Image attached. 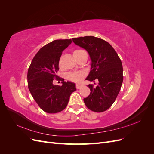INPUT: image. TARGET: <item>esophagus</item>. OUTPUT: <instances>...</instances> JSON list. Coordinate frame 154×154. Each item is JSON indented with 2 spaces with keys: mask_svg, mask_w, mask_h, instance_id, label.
Masks as SVG:
<instances>
[{
  "mask_svg": "<svg viewBox=\"0 0 154 154\" xmlns=\"http://www.w3.org/2000/svg\"><path fill=\"white\" fill-rule=\"evenodd\" d=\"M76 87V88H78V89H80V88H81L83 87V85H80V84H77Z\"/></svg>",
  "mask_w": 154,
  "mask_h": 154,
  "instance_id": "obj_1",
  "label": "esophagus"
}]
</instances>
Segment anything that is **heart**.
I'll return each instance as SVG.
<instances>
[{"label": "heart", "mask_w": 154, "mask_h": 154, "mask_svg": "<svg viewBox=\"0 0 154 154\" xmlns=\"http://www.w3.org/2000/svg\"><path fill=\"white\" fill-rule=\"evenodd\" d=\"M81 51H82V50H75L73 52V55H76V54L81 52ZM83 76H84V73L83 72H72L69 75V79L72 82L78 83V82H81Z\"/></svg>", "instance_id": "1"}]
</instances>
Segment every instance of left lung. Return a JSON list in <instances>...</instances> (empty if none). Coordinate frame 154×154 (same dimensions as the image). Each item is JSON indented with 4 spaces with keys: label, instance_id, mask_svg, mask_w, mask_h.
I'll list each match as a JSON object with an SVG mask.
<instances>
[{
    "label": "left lung",
    "instance_id": "1",
    "mask_svg": "<svg viewBox=\"0 0 154 154\" xmlns=\"http://www.w3.org/2000/svg\"><path fill=\"white\" fill-rule=\"evenodd\" d=\"M72 41L85 49L90 56L91 71L85 80L99 81L96 87L92 84L87 85L91 93L83 99L84 103L92 111L104 112L114 103L122 87L123 80L122 61L114 49L104 40L87 36L74 38Z\"/></svg>",
    "mask_w": 154,
    "mask_h": 154
}]
</instances>
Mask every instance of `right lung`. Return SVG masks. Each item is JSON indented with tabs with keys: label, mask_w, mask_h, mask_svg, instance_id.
I'll use <instances>...</instances> for the list:
<instances>
[{
	"label": "right lung",
	"mask_w": 154,
	"mask_h": 154,
	"mask_svg": "<svg viewBox=\"0 0 154 154\" xmlns=\"http://www.w3.org/2000/svg\"><path fill=\"white\" fill-rule=\"evenodd\" d=\"M71 39L56 40L42 48L32 59L27 72V82L31 94L42 110L49 114L66 109L75 83L65 82L57 76L59 60L63 51L71 44ZM62 82L55 86L54 78Z\"/></svg>",
	"instance_id": "right-lung-1"
}]
</instances>
